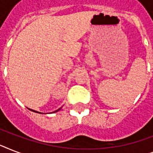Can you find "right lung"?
I'll list each match as a JSON object with an SVG mask.
<instances>
[{"mask_svg":"<svg viewBox=\"0 0 153 153\" xmlns=\"http://www.w3.org/2000/svg\"><path fill=\"white\" fill-rule=\"evenodd\" d=\"M61 108H62V107H61ZM61 108H59V109H57V110H55V111H54L53 113H55V112L59 111V109H61ZM29 109V110H31V111H32V112H35V113H39V114H41V113H39V112H38V111H36V110H33V109Z\"/></svg>","mask_w":153,"mask_h":153,"instance_id":"right-lung-1","label":"right lung"}]
</instances>
